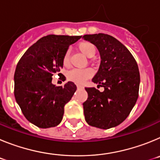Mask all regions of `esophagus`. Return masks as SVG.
<instances>
[{
	"mask_svg": "<svg viewBox=\"0 0 160 160\" xmlns=\"http://www.w3.org/2000/svg\"><path fill=\"white\" fill-rule=\"evenodd\" d=\"M77 87H78V88H82V86H80V85H78V86H77Z\"/></svg>",
	"mask_w": 160,
	"mask_h": 160,
	"instance_id": "1",
	"label": "esophagus"
}]
</instances>
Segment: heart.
<instances>
[{
    "label": "heart",
    "mask_w": 160,
    "mask_h": 160,
    "mask_svg": "<svg viewBox=\"0 0 160 160\" xmlns=\"http://www.w3.org/2000/svg\"><path fill=\"white\" fill-rule=\"evenodd\" d=\"M78 49L87 57L91 58L96 53L97 49L94 44L87 41L79 42L78 44ZM62 65L64 66H69L70 65V51L66 50L63 54ZM93 75V71L90 68L85 69H73L68 71L66 77L70 81L73 82L77 84H82L87 79Z\"/></svg>",
    "instance_id": "heart-1"
}]
</instances>
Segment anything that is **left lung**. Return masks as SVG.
I'll return each instance as SVG.
<instances>
[{"label":"left lung","instance_id":"1","mask_svg":"<svg viewBox=\"0 0 160 160\" xmlns=\"http://www.w3.org/2000/svg\"><path fill=\"white\" fill-rule=\"evenodd\" d=\"M83 38L99 51L101 63L92 82L104 87L102 92L86 87L88 98L83 103L85 119L92 127L109 129L128 118L138 99V65L128 48L111 35L87 34Z\"/></svg>","mask_w":160,"mask_h":160}]
</instances>
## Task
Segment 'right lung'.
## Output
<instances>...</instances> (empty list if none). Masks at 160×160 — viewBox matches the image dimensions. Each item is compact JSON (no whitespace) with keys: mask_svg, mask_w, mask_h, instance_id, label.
I'll return each mask as SVG.
<instances>
[{"mask_svg":"<svg viewBox=\"0 0 160 160\" xmlns=\"http://www.w3.org/2000/svg\"><path fill=\"white\" fill-rule=\"evenodd\" d=\"M80 38L53 34L43 37L25 51L17 65L14 96L24 116L38 128L58 125L65 105L77 90L73 82L55 87L52 77L63 66L62 57L68 47Z\"/></svg>","mask_w":160,"mask_h":160,"instance_id":"obj_1","label":"right lung"}]
</instances>
